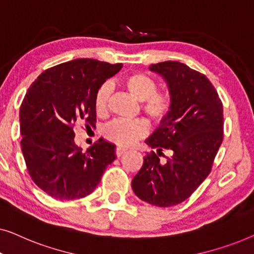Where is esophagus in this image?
Returning a JSON list of instances; mask_svg holds the SVG:
<instances>
[{
  "mask_svg": "<svg viewBox=\"0 0 254 254\" xmlns=\"http://www.w3.org/2000/svg\"><path fill=\"white\" fill-rule=\"evenodd\" d=\"M126 151H127V148H124V147H121V146H119V147H116V151H115V153H116V155L120 156L123 154V153H126Z\"/></svg>",
  "mask_w": 254,
  "mask_h": 254,
  "instance_id": "34e87169",
  "label": "esophagus"
}]
</instances>
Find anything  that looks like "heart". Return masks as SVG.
Returning a JSON list of instances; mask_svg holds the SVG:
<instances>
[{"instance_id":"obj_1","label":"heart","mask_w":254,"mask_h":254,"mask_svg":"<svg viewBox=\"0 0 254 254\" xmlns=\"http://www.w3.org/2000/svg\"><path fill=\"white\" fill-rule=\"evenodd\" d=\"M123 86L141 101V109L154 122H161L170 113L173 96L170 92L158 90V81L144 72H134L124 78ZM112 88L103 84L95 91L93 105L96 115L106 116L108 113ZM148 131L146 121L117 119L110 122L103 130V135L109 141L120 146H130L144 137Z\"/></svg>"}]
</instances>
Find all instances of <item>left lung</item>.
Listing matches in <instances>:
<instances>
[{
  "instance_id": "obj_1",
  "label": "left lung",
  "mask_w": 254,
  "mask_h": 254,
  "mask_svg": "<svg viewBox=\"0 0 254 254\" xmlns=\"http://www.w3.org/2000/svg\"><path fill=\"white\" fill-rule=\"evenodd\" d=\"M149 70L166 79L173 107L146 144L144 158L132 180L139 199L158 207L183 202L212 170L223 140V105L205 74L177 61L152 64ZM169 151L170 157L164 155ZM163 156L166 162H160Z\"/></svg>"
}]
</instances>
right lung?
Masks as SVG:
<instances>
[{"mask_svg": "<svg viewBox=\"0 0 254 254\" xmlns=\"http://www.w3.org/2000/svg\"><path fill=\"white\" fill-rule=\"evenodd\" d=\"M123 64L79 59L45 70L19 109L21 152L32 181L60 200L83 198L98 187L116 159L115 145L100 138L86 152L74 144L73 127H95V91Z\"/></svg>", "mask_w": 254, "mask_h": 254, "instance_id": "right-lung-1", "label": "right lung"}]
</instances>
